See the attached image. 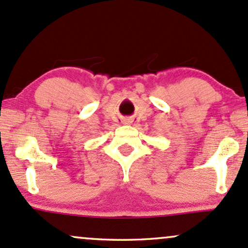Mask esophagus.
I'll list each match as a JSON object with an SVG mask.
<instances>
[{"mask_svg":"<svg viewBox=\"0 0 248 248\" xmlns=\"http://www.w3.org/2000/svg\"><path fill=\"white\" fill-rule=\"evenodd\" d=\"M130 122H132V121H130L129 119H126V120H124V124H129Z\"/></svg>","mask_w":248,"mask_h":248,"instance_id":"34e87169","label":"esophagus"}]
</instances>
